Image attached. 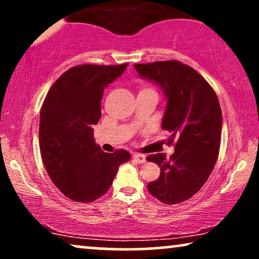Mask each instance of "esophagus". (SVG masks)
Listing matches in <instances>:
<instances>
[{
  "instance_id": "esophagus-1",
  "label": "esophagus",
  "mask_w": 259,
  "mask_h": 259,
  "mask_svg": "<svg viewBox=\"0 0 259 259\" xmlns=\"http://www.w3.org/2000/svg\"><path fill=\"white\" fill-rule=\"evenodd\" d=\"M133 159L138 164H143V162L146 161V157L144 154H133Z\"/></svg>"
}]
</instances>
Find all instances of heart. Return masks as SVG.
I'll use <instances>...</instances> for the list:
<instances>
[{
    "instance_id": "1",
    "label": "heart",
    "mask_w": 259,
    "mask_h": 259,
    "mask_svg": "<svg viewBox=\"0 0 259 259\" xmlns=\"http://www.w3.org/2000/svg\"><path fill=\"white\" fill-rule=\"evenodd\" d=\"M144 90H150V88H147V87H145V88H143V90H141V91H144Z\"/></svg>"
}]
</instances>
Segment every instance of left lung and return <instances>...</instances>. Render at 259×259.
I'll return each mask as SVG.
<instances>
[{
    "instance_id": "8db88e82",
    "label": "left lung",
    "mask_w": 259,
    "mask_h": 259,
    "mask_svg": "<svg viewBox=\"0 0 259 259\" xmlns=\"http://www.w3.org/2000/svg\"><path fill=\"white\" fill-rule=\"evenodd\" d=\"M133 67L164 91L167 105L161 128L171 133L167 144L175 143L169 158L161 153L147 157L160 167L148 192L164 204H179L203 187L218 159L222 109L217 94L196 69L177 60Z\"/></svg>"
}]
</instances>
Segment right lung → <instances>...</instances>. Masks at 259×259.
<instances>
[{
    "label": "right lung",
    "mask_w": 259,
    "mask_h": 259,
    "mask_svg": "<svg viewBox=\"0 0 259 259\" xmlns=\"http://www.w3.org/2000/svg\"><path fill=\"white\" fill-rule=\"evenodd\" d=\"M127 65L72 67L55 81L42 104V160L54 185L74 201L91 203L100 198L111 187L119 166L131 159L125 150L105 153L93 138L105 87Z\"/></svg>",
    "instance_id": "obj_1"
}]
</instances>
